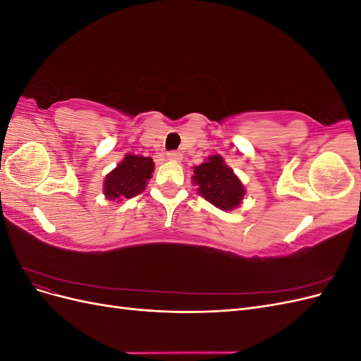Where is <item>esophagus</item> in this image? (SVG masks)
Here are the masks:
<instances>
[{"label": "esophagus", "mask_w": 361, "mask_h": 361, "mask_svg": "<svg viewBox=\"0 0 361 361\" xmlns=\"http://www.w3.org/2000/svg\"><path fill=\"white\" fill-rule=\"evenodd\" d=\"M167 159L174 161V162H180L182 161V154H180V152H169Z\"/></svg>", "instance_id": "1"}]
</instances>
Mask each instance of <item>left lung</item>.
I'll use <instances>...</instances> for the list:
<instances>
[{
	"instance_id": "8db88e82",
	"label": "left lung",
	"mask_w": 361,
	"mask_h": 361,
	"mask_svg": "<svg viewBox=\"0 0 361 361\" xmlns=\"http://www.w3.org/2000/svg\"><path fill=\"white\" fill-rule=\"evenodd\" d=\"M192 182L199 194L218 209L232 211L244 199V185L233 170L226 166L223 157L212 155L206 162L194 167Z\"/></svg>"
}]
</instances>
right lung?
<instances>
[{"label":"right lung","mask_w":361,"mask_h":361,"mask_svg":"<svg viewBox=\"0 0 361 361\" xmlns=\"http://www.w3.org/2000/svg\"><path fill=\"white\" fill-rule=\"evenodd\" d=\"M155 164L150 157L125 155L123 161L106 174L104 180V194L108 200L135 197L146 190V183L152 178Z\"/></svg>","instance_id":"1"}]
</instances>
